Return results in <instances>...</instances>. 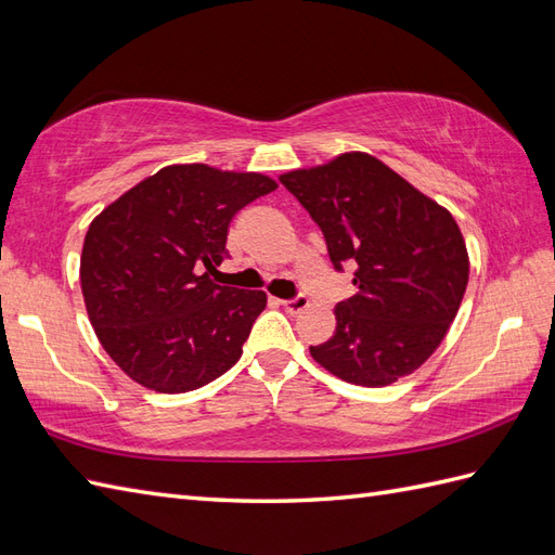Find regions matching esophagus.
<instances>
[{
  "mask_svg": "<svg viewBox=\"0 0 555 555\" xmlns=\"http://www.w3.org/2000/svg\"><path fill=\"white\" fill-rule=\"evenodd\" d=\"M282 306H285L287 313L296 315V313H301V310H306V308H308V299H306L304 294H299V296H294V299L282 301Z\"/></svg>",
  "mask_w": 555,
  "mask_h": 555,
  "instance_id": "esophagus-1",
  "label": "esophagus"
}]
</instances>
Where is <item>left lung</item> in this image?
Listing matches in <instances>:
<instances>
[{"mask_svg":"<svg viewBox=\"0 0 555 555\" xmlns=\"http://www.w3.org/2000/svg\"><path fill=\"white\" fill-rule=\"evenodd\" d=\"M280 183L320 225L334 270L356 268L358 294L334 308L336 332L310 356L370 388L422 367L468 285L466 242L452 214L367 153L282 173Z\"/></svg>","mask_w":555,"mask_h":555,"instance_id":"8db88e82","label":"left lung"}]
</instances>
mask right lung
<instances>
[{"label":"right lung","mask_w":555,"mask_h":555,"mask_svg":"<svg viewBox=\"0 0 555 555\" xmlns=\"http://www.w3.org/2000/svg\"><path fill=\"white\" fill-rule=\"evenodd\" d=\"M275 188L263 173L171 165L91 221L79 263L87 313L133 382L185 393L240 360L266 294L211 275L233 216Z\"/></svg>","instance_id":"obj_1"}]
</instances>
